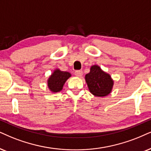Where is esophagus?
I'll return each mask as SVG.
<instances>
[{"label": "esophagus", "instance_id": "34e87169", "mask_svg": "<svg viewBox=\"0 0 151 151\" xmlns=\"http://www.w3.org/2000/svg\"><path fill=\"white\" fill-rule=\"evenodd\" d=\"M74 74L78 77H81L82 75H83V72L81 70H78V71H76L74 72Z\"/></svg>", "mask_w": 151, "mask_h": 151}]
</instances>
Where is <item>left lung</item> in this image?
<instances>
[{
	"instance_id": "8db88e82",
	"label": "left lung",
	"mask_w": 151,
	"mask_h": 151,
	"mask_svg": "<svg viewBox=\"0 0 151 151\" xmlns=\"http://www.w3.org/2000/svg\"><path fill=\"white\" fill-rule=\"evenodd\" d=\"M85 80L89 91L95 97L107 96L113 89V79L98 65L91 67L90 72L86 74Z\"/></svg>"
}]
</instances>
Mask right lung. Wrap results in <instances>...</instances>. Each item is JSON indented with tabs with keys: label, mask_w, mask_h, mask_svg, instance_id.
Here are the masks:
<instances>
[{
	"label": "right lung",
	"mask_w": 151,
	"mask_h": 151,
	"mask_svg": "<svg viewBox=\"0 0 151 151\" xmlns=\"http://www.w3.org/2000/svg\"><path fill=\"white\" fill-rule=\"evenodd\" d=\"M71 76L70 72L61 71L58 68H56L47 79V86L49 91L53 93L60 92L65 83Z\"/></svg>",
	"instance_id": "add662e5"
}]
</instances>
